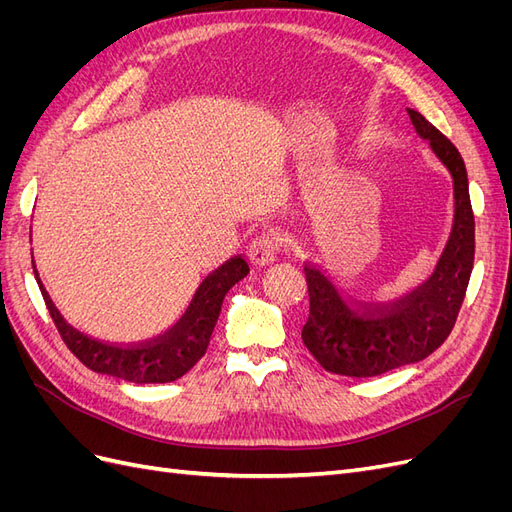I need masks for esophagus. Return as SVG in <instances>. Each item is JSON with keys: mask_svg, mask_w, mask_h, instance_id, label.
I'll list each match as a JSON object with an SVG mask.
<instances>
[{"mask_svg": "<svg viewBox=\"0 0 512 512\" xmlns=\"http://www.w3.org/2000/svg\"><path fill=\"white\" fill-rule=\"evenodd\" d=\"M282 245V237L277 232H265L252 241L250 245V260L254 262L256 267H265L271 265L277 256V250Z\"/></svg>", "mask_w": 512, "mask_h": 512, "instance_id": "1", "label": "esophagus"}]
</instances>
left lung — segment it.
Listing matches in <instances>:
<instances>
[{
	"label": "left lung",
	"mask_w": 512,
	"mask_h": 512,
	"mask_svg": "<svg viewBox=\"0 0 512 512\" xmlns=\"http://www.w3.org/2000/svg\"><path fill=\"white\" fill-rule=\"evenodd\" d=\"M416 134L429 143L453 177L455 218L436 271L408 297L391 305H361L348 299L316 265H305L309 318L303 344L331 374L371 378L427 359L451 335L474 265V213L468 173L457 147L408 108Z\"/></svg>",
	"instance_id": "1"
}]
</instances>
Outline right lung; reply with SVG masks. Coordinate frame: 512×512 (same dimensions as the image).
Wrapping results in <instances>:
<instances>
[{"label":"right lung","instance_id":"add662e5","mask_svg":"<svg viewBox=\"0 0 512 512\" xmlns=\"http://www.w3.org/2000/svg\"><path fill=\"white\" fill-rule=\"evenodd\" d=\"M34 273L61 339H64L66 346L85 367L98 371V374L121 378L134 384H162L188 374L203 359L211 333L215 329V322L220 318L226 292L250 273V265L241 256L226 260L220 269H215L198 286L190 307L185 309V314L179 318L173 329L160 335L158 339L136 346L104 344L94 337L76 331L59 314L49 292L44 290L36 269Z\"/></svg>","mask_w":512,"mask_h":512}]
</instances>
